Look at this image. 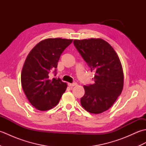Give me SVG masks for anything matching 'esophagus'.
<instances>
[{"label": "esophagus", "mask_w": 146, "mask_h": 146, "mask_svg": "<svg viewBox=\"0 0 146 146\" xmlns=\"http://www.w3.org/2000/svg\"><path fill=\"white\" fill-rule=\"evenodd\" d=\"M68 86H76V85H77V83H76V82H74V83H68Z\"/></svg>", "instance_id": "34e87169"}]
</instances>
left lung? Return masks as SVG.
Instances as JSON below:
<instances>
[{
    "instance_id": "1",
    "label": "left lung",
    "mask_w": 146,
    "mask_h": 146,
    "mask_svg": "<svg viewBox=\"0 0 146 146\" xmlns=\"http://www.w3.org/2000/svg\"><path fill=\"white\" fill-rule=\"evenodd\" d=\"M91 71L95 83L84 85L82 106L90 113L98 114L107 110L121 94L123 73L119 58L113 48L104 39L91 38L73 41Z\"/></svg>"
}]
</instances>
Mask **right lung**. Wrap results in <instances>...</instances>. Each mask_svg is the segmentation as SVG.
<instances>
[{"mask_svg": "<svg viewBox=\"0 0 146 146\" xmlns=\"http://www.w3.org/2000/svg\"><path fill=\"white\" fill-rule=\"evenodd\" d=\"M72 39L48 38L40 41L30 51L21 72V84L26 97L37 109H51L60 102L67 85L61 79L49 78L60 56Z\"/></svg>", "mask_w": 146, "mask_h": 146, "instance_id": "right-lung-1", "label": "right lung"}]
</instances>
